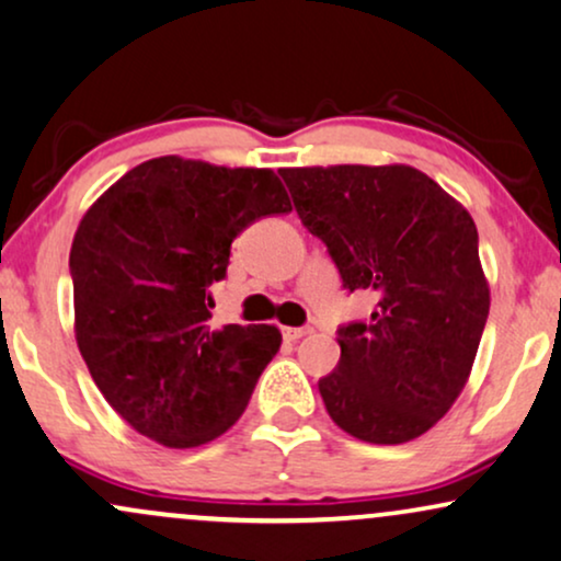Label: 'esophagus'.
Instances as JSON below:
<instances>
[{"label":"esophagus","mask_w":561,"mask_h":561,"mask_svg":"<svg viewBox=\"0 0 561 561\" xmlns=\"http://www.w3.org/2000/svg\"><path fill=\"white\" fill-rule=\"evenodd\" d=\"M309 333H312V328H307V324H304V328H283V337H286V341H291V343H296L299 337L309 335Z\"/></svg>","instance_id":"esophagus-1"}]
</instances>
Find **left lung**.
I'll return each mask as SVG.
<instances>
[{"mask_svg":"<svg viewBox=\"0 0 561 561\" xmlns=\"http://www.w3.org/2000/svg\"><path fill=\"white\" fill-rule=\"evenodd\" d=\"M278 174L345 291L377 296L371 317L337 324L341 362L317 382L330 419L371 445L421 437L466 387L489 317L473 218L411 165Z\"/></svg>","mask_w":561,"mask_h":561,"instance_id":"obj_1","label":"left lung"}]
</instances>
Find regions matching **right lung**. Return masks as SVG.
Masks as SVG:
<instances>
[{
	"instance_id": "add662e5",
	"label": "right lung",
	"mask_w": 561,
	"mask_h": 561,
	"mask_svg": "<svg viewBox=\"0 0 561 561\" xmlns=\"http://www.w3.org/2000/svg\"><path fill=\"white\" fill-rule=\"evenodd\" d=\"M291 213L270 169L176 156L127 171L80 220L69 252L75 333L90 377L129 426L197 447L237 424L280 348L273 324L210 322L244 228Z\"/></svg>"
}]
</instances>
